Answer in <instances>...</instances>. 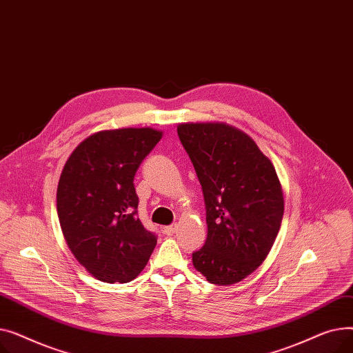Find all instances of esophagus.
Here are the masks:
<instances>
[{"label":"esophagus","instance_id":"esophagus-1","mask_svg":"<svg viewBox=\"0 0 353 353\" xmlns=\"http://www.w3.org/2000/svg\"><path fill=\"white\" fill-rule=\"evenodd\" d=\"M176 230H177V225H176V223H174V225H170V226L163 228V232H164L165 234H173Z\"/></svg>","mask_w":353,"mask_h":353}]
</instances>
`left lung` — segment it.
I'll use <instances>...</instances> for the list:
<instances>
[{"label": "left lung", "instance_id": "left-lung-1", "mask_svg": "<svg viewBox=\"0 0 353 353\" xmlns=\"http://www.w3.org/2000/svg\"><path fill=\"white\" fill-rule=\"evenodd\" d=\"M179 139L201 184L208 239L192 253L213 285L237 283L263 263L279 233L283 193L272 161L234 127L180 124Z\"/></svg>", "mask_w": 353, "mask_h": 353}]
</instances>
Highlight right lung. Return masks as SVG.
<instances>
[{
    "label": "right lung",
    "instance_id": "obj_1",
    "mask_svg": "<svg viewBox=\"0 0 353 353\" xmlns=\"http://www.w3.org/2000/svg\"><path fill=\"white\" fill-rule=\"evenodd\" d=\"M160 139L153 128L100 132L64 165L57 189L61 230L72 254L101 282L133 281L156 248V233L139 219L133 181Z\"/></svg>",
    "mask_w": 353,
    "mask_h": 353
}]
</instances>
